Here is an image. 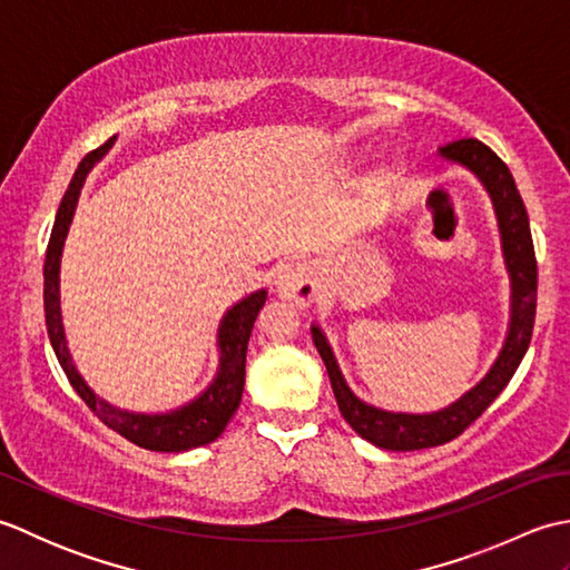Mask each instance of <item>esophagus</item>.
I'll return each instance as SVG.
<instances>
[{
    "label": "esophagus",
    "mask_w": 570,
    "mask_h": 570,
    "mask_svg": "<svg viewBox=\"0 0 570 570\" xmlns=\"http://www.w3.org/2000/svg\"><path fill=\"white\" fill-rule=\"evenodd\" d=\"M276 288L284 298L292 301L296 306H311L313 301H318L321 284L316 269L308 264L292 262L276 269Z\"/></svg>",
    "instance_id": "34e87169"
}]
</instances>
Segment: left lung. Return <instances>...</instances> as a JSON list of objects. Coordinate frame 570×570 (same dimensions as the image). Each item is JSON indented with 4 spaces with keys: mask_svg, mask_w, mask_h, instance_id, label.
Segmentation results:
<instances>
[{
    "mask_svg": "<svg viewBox=\"0 0 570 570\" xmlns=\"http://www.w3.org/2000/svg\"><path fill=\"white\" fill-rule=\"evenodd\" d=\"M439 156L448 164H458L468 168L475 176L482 188L488 190L492 200L494 217H498L502 257L507 274H510V325L498 360L492 362L485 377L475 386L455 399L439 411L429 414H406V411H386L372 406L350 390L341 365H337L328 337L318 328L311 325L313 343L328 370L333 394L341 406L343 419L353 426V431L372 445L384 448V451H421V448L443 445L458 439L482 411H485L494 399L500 396L514 372L519 362L527 355L531 343V331H534L537 316V257L534 242H531L529 217L524 200L519 196L510 168L485 144L478 139H458L445 144L439 149Z\"/></svg>",
    "mask_w": 570,
    "mask_h": 570,
    "instance_id": "left-lung-1",
    "label": "left lung"
}]
</instances>
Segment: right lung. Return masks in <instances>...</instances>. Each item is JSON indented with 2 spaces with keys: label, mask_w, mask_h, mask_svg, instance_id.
<instances>
[{
  "label": "right lung",
  "mask_w": 570,
  "mask_h": 570,
  "mask_svg": "<svg viewBox=\"0 0 570 570\" xmlns=\"http://www.w3.org/2000/svg\"><path fill=\"white\" fill-rule=\"evenodd\" d=\"M117 137L107 139L100 149L90 151L80 166L72 174L70 186L66 190L60 208L56 213V223L51 229V239H48L46 249V264H43V308H46V328L51 337L53 353L63 367L68 382L78 396L88 404L95 416H98L105 426H110L127 441L137 443L147 451L159 453H180L190 451L205 443H213L217 435L225 431L229 419L242 402V390H245V360H247V343L257 321L259 311L266 304V288L242 298L239 304L229 308L220 325H217V372L213 382L205 390L190 399L188 404L159 411V414H144V411H127L107 402L100 394H95L88 382L82 380L76 362L68 350L66 328H63V313H60V259H63L66 237L72 223V215L78 208V198L82 193L88 174L105 159V154L115 147Z\"/></svg>",
  "instance_id": "obj_1"
}]
</instances>
